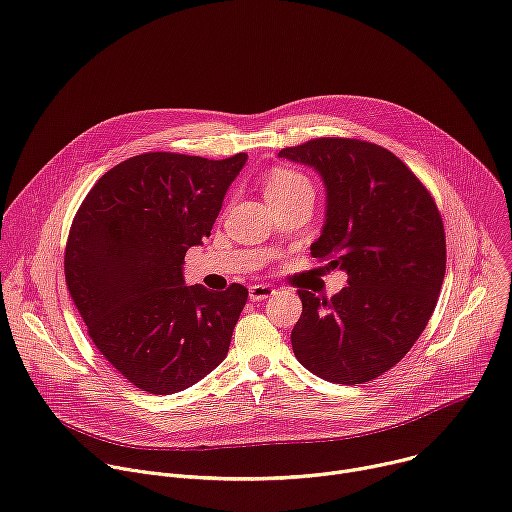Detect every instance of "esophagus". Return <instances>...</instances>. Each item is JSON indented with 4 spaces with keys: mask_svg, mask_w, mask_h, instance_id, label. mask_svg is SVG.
<instances>
[{
    "mask_svg": "<svg viewBox=\"0 0 512 512\" xmlns=\"http://www.w3.org/2000/svg\"><path fill=\"white\" fill-rule=\"evenodd\" d=\"M275 290L269 284H255L249 288V298L251 302H259V300H267L269 296H273Z\"/></svg>",
    "mask_w": 512,
    "mask_h": 512,
    "instance_id": "obj_1",
    "label": "esophagus"
}]
</instances>
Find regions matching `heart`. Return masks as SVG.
<instances>
[{"label":"heart","mask_w":512,"mask_h":512,"mask_svg":"<svg viewBox=\"0 0 512 512\" xmlns=\"http://www.w3.org/2000/svg\"><path fill=\"white\" fill-rule=\"evenodd\" d=\"M300 190H310V183L304 175L290 169H275L265 179V198H282Z\"/></svg>","instance_id":"1"}]
</instances>
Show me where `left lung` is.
<instances>
[{"label":"left lung","instance_id":"left-lung-1","mask_svg":"<svg viewBox=\"0 0 512 512\" xmlns=\"http://www.w3.org/2000/svg\"><path fill=\"white\" fill-rule=\"evenodd\" d=\"M318 173L327 194L312 257L349 275L331 300L300 290L296 359L318 378L363 384L421 337L445 277V230L425 185L390 151L357 138H316L280 151Z\"/></svg>","mask_w":512,"mask_h":512}]
</instances>
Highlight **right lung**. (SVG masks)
Segmentation results:
<instances>
[{"instance_id":"right-lung-1","label":"right lung","mask_w":512,"mask_h":512,"mask_svg":"<svg viewBox=\"0 0 512 512\" xmlns=\"http://www.w3.org/2000/svg\"><path fill=\"white\" fill-rule=\"evenodd\" d=\"M249 155L130 157L85 196L65 249L69 294L91 341L149 394H175L216 369L249 290L188 286L183 257L204 245Z\"/></svg>"}]
</instances>
